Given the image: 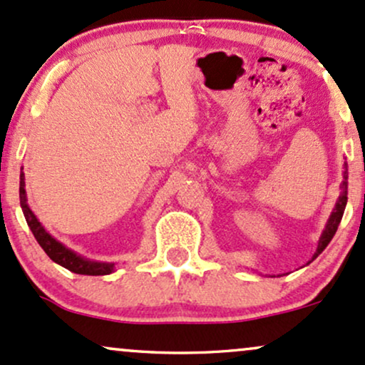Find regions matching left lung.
<instances>
[{"label": "left lung", "instance_id": "obj_1", "mask_svg": "<svg viewBox=\"0 0 365 365\" xmlns=\"http://www.w3.org/2000/svg\"><path fill=\"white\" fill-rule=\"evenodd\" d=\"M346 188H349V171H346V163H344V182H341V185H340V195H338L335 207H333L330 217H328V221H327V226H324L322 236H319L318 248H316V253L313 255V260L323 252L324 248L328 247V243H330L333 236H335L338 225H340V221H341V216H344L345 205H346Z\"/></svg>", "mask_w": 365, "mask_h": 365}]
</instances>
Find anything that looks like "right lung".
<instances>
[{
    "instance_id": "obj_1",
    "label": "right lung",
    "mask_w": 365,
    "mask_h": 365,
    "mask_svg": "<svg viewBox=\"0 0 365 365\" xmlns=\"http://www.w3.org/2000/svg\"><path fill=\"white\" fill-rule=\"evenodd\" d=\"M20 205H21V210H24L25 219H27L30 231L34 232L37 243L41 245L43 252L47 253V257H49L52 262H56L57 265L64 267V269L81 275H108L112 274V272H115V263L95 262V260H90V258L81 257V255L73 252L71 248L64 247L61 241H57L54 236L46 231V227L41 225V221H38L37 216L32 212V209L29 207L27 192H25L24 171L20 173Z\"/></svg>"
}]
</instances>
